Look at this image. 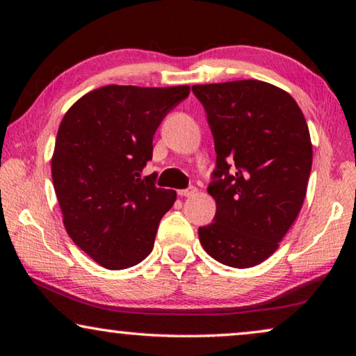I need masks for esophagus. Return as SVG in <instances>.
<instances>
[{"label":"esophagus","mask_w":356,"mask_h":356,"mask_svg":"<svg viewBox=\"0 0 356 356\" xmlns=\"http://www.w3.org/2000/svg\"><path fill=\"white\" fill-rule=\"evenodd\" d=\"M177 193H179V196H182V197H190V196H195L196 195L197 188H196V186H188V188L179 190Z\"/></svg>","instance_id":"esophagus-1"}]
</instances>
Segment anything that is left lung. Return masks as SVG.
Listing matches in <instances>:
<instances>
[{
    "instance_id": "obj_1",
    "label": "left lung",
    "mask_w": 356,
    "mask_h": 356,
    "mask_svg": "<svg viewBox=\"0 0 356 356\" xmlns=\"http://www.w3.org/2000/svg\"><path fill=\"white\" fill-rule=\"evenodd\" d=\"M212 130L216 213L200 227L202 248L234 268L264 262L297 220L312 165L303 113L292 95L259 80L191 88Z\"/></svg>"
}]
</instances>
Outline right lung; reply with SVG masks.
Listing matches in <instances>:
<instances>
[{
    "label": "right lung",
    "mask_w": 356,
    "mask_h": 356,
    "mask_svg": "<svg viewBox=\"0 0 356 356\" xmlns=\"http://www.w3.org/2000/svg\"><path fill=\"white\" fill-rule=\"evenodd\" d=\"M190 86L94 89L76 100L59 125L51 177L70 238L108 270L144 261L176 191L141 177L152 160L161 120Z\"/></svg>",
    "instance_id": "obj_1"
}]
</instances>
